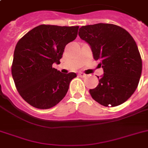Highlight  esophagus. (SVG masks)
<instances>
[{
	"label": "esophagus",
	"mask_w": 148,
	"mask_h": 148,
	"mask_svg": "<svg viewBox=\"0 0 148 148\" xmlns=\"http://www.w3.org/2000/svg\"><path fill=\"white\" fill-rule=\"evenodd\" d=\"M79 76L81 77H85L87 76V74H84V73H80V74H79Z\"/></svg>",
	"instance_id": "1"
}]
</instances>
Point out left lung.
I'll use <instances>...</instances> for the list:
<instances>
[{"mask_svg": "<svg viewBox=\"0 0 148 148\" xmlns=\"http://www.w3.org/2000/svg\"><path fill=\"white\" fill-rule=\"evenodd\" d=\"M78 35L89 44L103 69V75L97 76L98 85L89 90L92 98L105 107L125 102L138 88L142 71L135 40L125 29L103 23L82 26Z\"/></svg>", "mask_w": 148, "mask_h": 148, "instance_id": "left-lung-1", "label": "left lung"}]
</instances>
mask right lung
Instances as JSON below:
<instances>
[{
  "label": "right lung",
  "instance_id": "right-lung-1",
  "mask_svg": "<svg viewBox=\"0 0 148 148\" xmlns=\"http://www.w3.org/2000/svg\"><path fill=\"white\" fill-rule=\"evenodd\" d=\"M78 28L41 24L18 40L11 74L17 91L29 104L49 109L65 97L77 74H62L52 65L60 64L65 46L77 38Z\"/></svg>",
  "mask_w": 148,
  "mask_h": 148
}]
</instances>
